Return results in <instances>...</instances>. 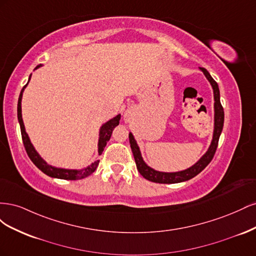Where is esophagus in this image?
Returning <instances> with one entry per match:
<instances>
[{
	"label": "esophagus",
	"instance_id": "34e87169",
	"mask_svg": "<svg viewBox=\"0 0 256 256\" xmlns=\"http://www.w3.org/2000/svg\"><path fill=\"white\" fill-rule=\"evenodd\" d=\"M125 118H126V115H125Z\"/></svg>",
	"mask_w": 256,
	"mask_h": 256
}]
</instances>
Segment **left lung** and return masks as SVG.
<instances>
[{
    "mask_svg": "<svg viewBox=\"0 0 256 256\" xmlns=\"http://www.w3.org/2000/svg\"><path fill=\"white\" fill-rule=\"evenodd\" d=\"M200 70L203 72L207 80L210 83L212 88L214 90V134H212V140L210 143V146L207 150V152L203 154V157L200 158L196 164H193L192 166L184 170V171L180 172H159L154 170L152 168L147 166L141 154L140 147H138L136 138L132 134H129V142H130V147L131 150H132L134 157L136 160V164L138 171L140 172V174L146 178L147 180L152 182H158V184H177V182H182L189 180L191 178L196 176L198 173H200L209 164L214 156V152L216 150V147H218V142H219V138L222 132L223 129V122H224V111L222 104L220 102V90L219 86L216 82L212 79V76L209 74V72L206 70L205 68L200 67Z\"/></svg>",
    "mask_w": 256,
    "mask_h": 256,
    "instance_id": "8db88e82",
    "label": "left lung"
}]
</instances>
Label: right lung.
I'll return each instance as SVG.
<instances>
[{
	"label": "right lung",
	"instance_id": "right-lung-1",
	"mask_svg": "<svg viewBox=\"0 0 256 256\" xmlns=\"http://www.w3.org/2000/svg\"><path fill=\"white\" fill-rule=\"evenodd\" d=\"M42 66L38 65L36 66L35 69L40 68ZM30 76H28V83L23 86V88L20 92L19 95V99H18V122L20 124V129H21V136H22V141H23V145H24V148L26 150V154H28L30 159L32 160L33 164L40 170L42 173H44L46 175H48L50 177L53 178H60V180H82V178H85L90 176L92 173L95 172V170L97 168L98 164H99V160L92 162L90 166H88L86 168H83L81 170H69V168H56L52 166L50 164H48L40 156V154L36 152V150L34 148L33 144L30 143V138L26 131V127L24 124H23V120H22V111H21V100H22V95L23 92H24V88H26V85L28 84L30 80ZM120 114L116 115L115 118H111L110 120H108L106 122H104V125L100 127L99 130V140H98V154H102L104 147L106 145V142L110 140V138L112 136V131L113 129L118 125L120 124Z\"/></svg>",
	"mask_w": 256,
	"mask_h": 256
}]
</instances>
